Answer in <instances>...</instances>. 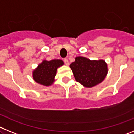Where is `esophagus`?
<instances>
[{"instance_id":"34e87169","label":"esophagus","mask_w":134,"mask_h":134,"mask_svg":"<svg viewBox=\"0 0 134 134\" xmlns=\"http://www.w3.org/2000/svg\"><path fill=\"white\" fill-rule=\"evenodd\" d=\"M64 62H65V64L66 65H69V61L67 60V59H65Z\"/></svg>"}]
</instances>
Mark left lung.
I'll return each instance as SVG.
<instances>
[{
	"instance_id": "obj_1",
	"label": "left lung",
	"mask_w": 134,
	"mask_h": 134,
	"mask_svg": "<svg viewBox=\"0 0 134 134\" xmlns=\"http://www.w3.org/2000/svg\"><path fill=\"white\" fill-rule=\"evenodd\" d=\"M77 82L86 88H92L104 80L108 73V65L104 60H90L78 56L70 65Z\"/></svg>"
}]
</instances>
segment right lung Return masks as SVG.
Here are the masks:
<instances>
[{
  "label": "right lung",
  "instance_id": "right-lung-1",
  "mask_svg": "<svg viewBox=\"0 0 134 134\" xmlns=\"http://www.w3.org/2000/svg\"><path fill=\"white\" fill-rule=\"evenodd\" d=\"M64 65L61 59H53L51 61L43 60L32 72L34 80L37 83L48 87L55 81L57 69Z\"/></svg>",
  "mask_w": 134,
  "mask_h": 134
}]
</instances>
